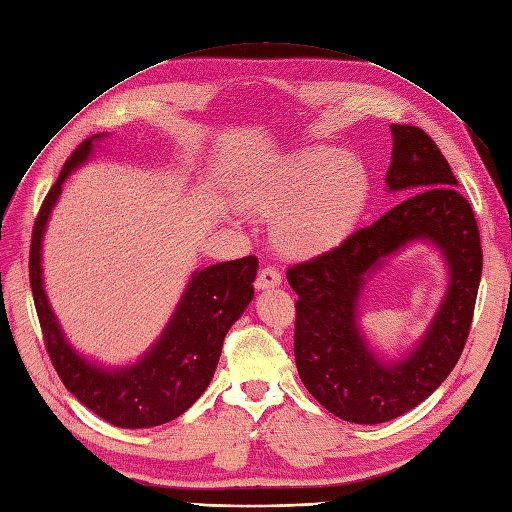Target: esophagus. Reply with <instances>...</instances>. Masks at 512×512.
<instances>
[{"label":"esophagus","instance_id":"34e87169","mask_svg":"<svg viewBox=\"0 0 512 512\" xmlns=\"http://www.w3.org/2000/svg\"><path fill=\"white\" fill-rule=\"evenodd\" d=\"M282 284V275L280 271H275L273 267H262L258 271V278H256V288H273V286H280Z\"/></svg>","mask_w":512,"mask_h":512}]
</instances>
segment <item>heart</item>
<instances>
[{"instance_id":"1","label":"heart","mask_w":512,"mask_h":512,"mask_svg":"<svg viewBox=\"0 0 512 512\" xmlns=\"http://www.w3.org/2000/svg\"><path fill=\"white\" fill-rule=\"evenodd\" d=\"M245 204L273 215L280 250L314 258L336 250L362 222L370 200V174L357 157L312 148L256 174Z\"/></svg>"}]
</instances>
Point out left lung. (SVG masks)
<instances>
[{"label":"left lung","instance_id":"obj_1","mask_svg":"<svg viewBox=\"0 0 512 512\" xmlns=\"http://www.w3.org/2000/svg\"><path fill=\"white\" fill-rule=\"evenodd\" d=\"M390 131L394 148L385 185L405 200L336 250L286 271L299 295V377L327 411L355 424L403 416L444 383L465 347L482 273L474 211L437 144L409 124H392ZM418 240L437 246L445 258L447 293L423 338L403 358H381L358 327V303L384 258Z\"/></svg>","mask_w":512,"mask_h":512}]
</instances>
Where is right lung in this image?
<instances>
[{"mask_svg":"<svg viewBox=\"0 0 512 512\" xmlns=\"http://www.w3.org/2000/svg\"><path fill=\"white\" fill-rule=\"evenodd\" d=\"M105 137H88L68 157L40 206L32 232L30 286L47 353L66 390L109 424L150 428L181 416L209 388L228 329L254 299L258 258L245 256L193 271L168 325L137 362L101 366L81 355L64 336L45 293L43 239L64 181L92 159L94 144Z\"/></svg>","mask_w":512,"mask_h":512,"instance_id":"right-lung-1","label":"right lung"}]
</instances>
